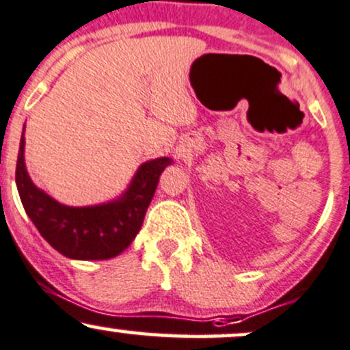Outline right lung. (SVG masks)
Segmentation results:
<instances>
[{"mask_svg":"<svg viewBox=\"0 0 350 350\" xmlns=\"http://www.w3.org/2000/svg\"><path fill=\"white\" fill-rule=\"evenodd\" d=\"M25 129L16 161V186L26 214L41 236L69 259L105 260L121 254L143 226L161 172L172 163L159 157L137 169L121 199L101 206L69 207L34 186L25 167Z\"/></svg>","mask_w":350,"mask_h":350,"instance_id":"right-lung-1","label":"right lung"}]
</instances>
